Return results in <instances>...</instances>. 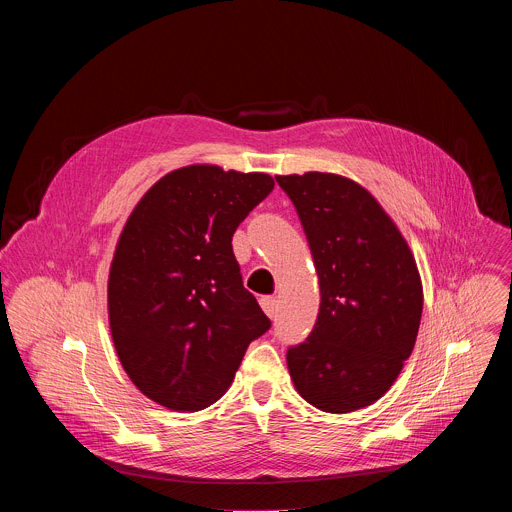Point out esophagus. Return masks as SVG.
Returning a JSON list of instances; mask_svg holds the SVG:
<instances>
[{
	"mask_svg": "<svg viewBox=\"0 0 512 512\" xmlns=\"http://www.w3.org/2000/svg\"><path fill=\"white\" fill-rule=\"evenodd\" d=\"M259 304H261L263 312H265L269 318H275V312H277V306H275V298H271V296H263V298L259 300Z\"/></svg>",
	"mask_w": 512,
	"mask_h": 512,
	"instance_id": "34e87169",
	"label": "esophagus"
}]
</instances>
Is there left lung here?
I'll return each instance as SVG.
<instances>
[{
    "label": "left lung",
    "mask_w": 512,
    "mask_h": 512,
    "mask_svg": "<svg viewBox=\"0 0 512 512\" xmlns=\"http://www.w3.org/2000/svg\"><path fill=\"white\" fill-rule=\"evenodd\" d=\"M302 221L320 283L306 342L287 350L298 393L326 413L381 399L415 346L423 287L411 249L375 196L326 172L275 176Z\"/></svg>",
    "instance_id": "obj_1"
}]
</instances>
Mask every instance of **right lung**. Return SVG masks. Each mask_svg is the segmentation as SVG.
Wrapping results in <instances>:
<instances>
[{
  "label": "right lung",
  "mask_w": 512,
  "mask_h": 512,
  "mask_svg": "<svg viewBox=\"0 0 512 512\" xmlns=\"http://www.w3.org/2000/svg\"><path fill=\"white\" fill-rule=\"evenodd\" d=\"M273 186L269 174L196 164L166 174L129 214L107 304L117 356L145 397L172 411L212 405L271 328L243 287L233 235Z\"/></svg>",
  "instance_id": "add662e5"
}]
</instances>
